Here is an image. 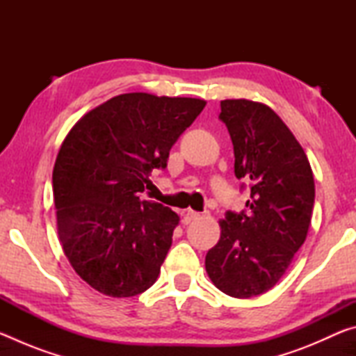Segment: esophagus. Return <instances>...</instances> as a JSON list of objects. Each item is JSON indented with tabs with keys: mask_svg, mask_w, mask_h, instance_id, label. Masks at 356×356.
I'll list each match as a JSON object with an SVG mask.
<instances>
[{
	"mask_svg": "<svg viewBox=\"0 0 356 356\" xmlns=\"http://www.w3.org/2000/svg\"><path fill=\"white\" fill-rule=\"evenodd\" d=\"M182 215H184V225H190L191 221H195L201 216L200 212H195V210H191V209L184 210Z\"/></svg>",
	"mask_w": 356,
	"mask_h": 356,
	"instance_id": "obj_1",
	"label": "esophagus"
}]
</instances>
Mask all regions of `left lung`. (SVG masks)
Instances as JSON below:
<instances>
[{
    "label": "left lung",
    "instance_id": "1",
    "mask_svg": "<svg viewBox=\"0 0 356 356\" xmlns=\"http://www.w3.org/2000/svg\"><path fill=\"white\" fill-rule=\"evenodd\" d=\"M220 119L234 144L237 179L250 182L248 213L220 220L206 272L229 297L272 289L305 243L314 207V176L303 147L272 108L246 99L221 100Z\"/></svg>",
    "mask_w": 356,
    "mask_h": 356
}]
</instances>
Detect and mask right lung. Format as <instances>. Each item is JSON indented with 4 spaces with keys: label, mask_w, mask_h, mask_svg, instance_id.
Wrapping results in <instances>:
<instances>
[{
    "label": "right lung",
    "mask_w": 356,
    "mask_h": 356,
    "mask_svg": "<svg viewBox=\"0 0 356 356\" xmlns=\"http://www.w3.org/2000/svg\"><path fill=\"white\" fill-rule=\"evenodd\" d=\"M207 102L147 92L120 94L70 129L53 168L59 243L75 273L114 298L154 284L179 215L140 200L154 168Z\"/></svg>",
    "instance_id": "right-lung-1"
}]
</instances>
